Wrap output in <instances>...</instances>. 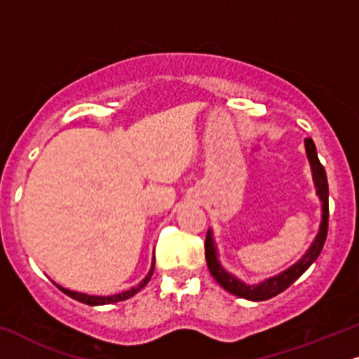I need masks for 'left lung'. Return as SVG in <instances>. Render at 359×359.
Instances as JSON below:
<instances>
[{
	"mask_svg": "<svg viewBox=\"0 0 359 359\" xmlns=\"http://www.w3.org/2000/svg\"><path fill=\"white\" fill-rule=\"evenodd\" d=\"M304 148H306V154L309 159V165H311L313 172V181H315L316 194L321 200V224L320 231H318L315 241L311 243V246L308 248L306 253L303 255V258L294 263L293 266H290L285 271L276 274V276L268 278V280L258 283V285H248V283L238 280L236 276L231 273H228L226 269L221 266L218 259V250H216V243L213 238V231L208 229L206 241H205V255H206V263L210 273L213 274V278L219 283L224 290L229 293L238 296V298L250 299V302H266V299L273 298V296L283 293L286 287H290L293 283L298 280L306 269L311 266L313 263L320 256L323 246H325L326 236H328V218H330V206H328V180H326V171L318 159L316 146L313 143L311 138L304 140Z\"/></svg>",
	"mask_w": 359,
	"mask_h": 359,
	"instance_id": "obj_1",
	"label": "left lung"
}]
</instances>
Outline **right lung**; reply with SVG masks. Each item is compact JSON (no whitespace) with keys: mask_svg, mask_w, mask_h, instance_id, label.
Returning <instances> with one entry per match:
<instances>
[{"mask_svg":"<svg viewBox=\"0 0 359 359\" xmlns=\"http://www.w3.org/2000/svg\"><path fill=\"white\" fill-rule=\"evenodd\" d=\"M153 271H154V256H153V261H151V268H149V273L146 274V278L143 281L140 283L138 286H133L131 290L128 291H123V293H118V294H113V296H93V294H85V293H78V291H72V290H66V287L60 286V285H55L60 287L61 291H63L65 294H68L69 298L76 299L79 303H85V304H90V306H101V304H111V303H118V302H125V299L131 298V296H135L141 287H144L148 285V281L151 280L153 276Z\"/></svg>","mask_w":359,"mask_h":359,"instance_id":"add662e5","label":"right lung"}]
</instances>
